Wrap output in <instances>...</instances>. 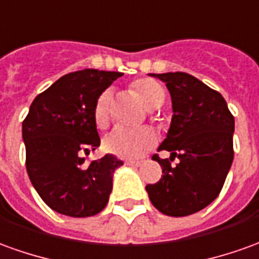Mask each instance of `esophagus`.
<instances>
[{"instance_id": "esophagus-1", "label": "esophagus", "mask_w": 259, "mask_h": 259, "mask_svg": "<svg viewBox=\"0 0 259 259\" xmlns=\"http://www.w3.org/2000/svg\"><path fill=\"white\" fill-rule=\"evenodd\" d=\"M124 164L126 165H130V167H140L143 164V161L142 160H127V161H124Z\"/></svg>"}]
</instances>
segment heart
<instances>
[{
	"label": "heart",
	"instance_id": "b5f03b06",
	"mask_svg": "<svg viewBox=\"0 0 259 259\" xmlns=\"http://www.w3.org/2000/svg\"><path fill=\"white\" fill-rule=\"evenodd\" d=\"M133 90L137 92L142 102L148 111L158 109L165 101V90L150 78H142L135 81ZM112 92L109 90L104 91L97 99L94 106V119L99 127H105L109 122V106H111ZM157 142V135L150 127L142 129H123L116 127L111 133L105 136L104 150L106 153L117 155L120 158H139L140 155L153 147Z\"/></svg>",
	"mask_w": 259,
	"mask_h": 259
}]
</instances>
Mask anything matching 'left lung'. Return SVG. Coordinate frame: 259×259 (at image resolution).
Returning a JSON list of instances; mask_svg holds the SVG:
<instances>
[{"mask_svg": "<svg viewBox=\"0 0 259 259\" xmlns=\"http://www.w3.org/2000/svg\"><path fill=\"white\" fill-rule=\"evenodd\" d=\"M165 82L172 119L167 137L158 147L180 162L170 167L161 160L162 177L146 186L155 209L174 218L189 216L210 205L223 188L234 151V117L224 98L200 79L186 73L148 74Z\"/></svg>", "mask_w": 259, "mask_h": 259, "instance_id": "1", "label": "left lung"}]
</instances>
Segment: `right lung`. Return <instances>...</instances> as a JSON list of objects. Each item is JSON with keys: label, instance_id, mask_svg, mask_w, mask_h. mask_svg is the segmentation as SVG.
<instances>
[{"label": "right lung", "instance_id": "add662e5", "mask_svg": "<svg viewBox=\"0 0 259 259\" xmlns=\"http://www.w3.org/2000/svg\"><path fill=\"white\" fill-rule=\"evenodd\" d=\"M122 75L94 68L66 74L29 108L22 123L29 180L57 213L88 218L109 200L113 172L123 161L106 154L85 165L82 154L101 142L94 119L97 99Z\"/></svg>", "mask_w": 259, "mask_h": 259}]
</instances>
